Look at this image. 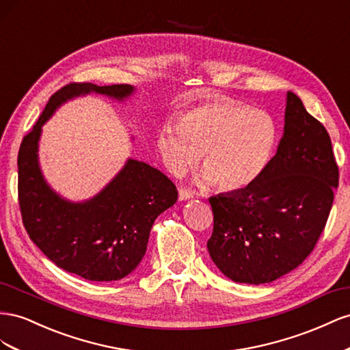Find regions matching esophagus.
Here are the masks:
<instances>
[{"label":"esophagus","mask_w":350,"mask_h":350,"mask_svg":"<svg viewBox=\"0 0 350 350\" xmlns=\"http://www.w3.org/2000/svg\"><path fill=\"white\" fill-rule=\"evenodd\" d=\"M193 198V192L187 191V189L180 187L178 189V201H189V199Z\"/></svg>","instance_id":"34e87169"}]
</instances>
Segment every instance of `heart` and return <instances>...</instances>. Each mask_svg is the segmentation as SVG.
Listing matches in <instances>:
<instances>
[{"label":"heart","instance_id":"1","mask_svg":"<svg viewBox=\"0 0 350 350\" xmlns=\"http://www.w3.org/2000/svg\"><path fill=\"white\" fill-rule=\"evenodd\" d=\"M277 139L271 116L217 96L189 109L178 123H165L158 135V149L174 176H182L202 155L205 170L199 183L218 182L226 191H241L265 172Z\"/></svg>","mask_w":350,"mask_h":350}]
</instances>
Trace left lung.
Returning a JSON list of instances; mask_svg holds the SVG:
<instances>
[{"label": "left lung", "mask_w": 350, "mask_h": 350, "mask_svg": "<svg viewBox=\"0 0 350 350\" xmlns=\"http://www.w3.org/2000/svg\"><path fill=\"white\" fill-rule=\"evenodd\" d=\"M338 185L325 127L286 94L284 129L265 172L241 191L209 198L206 247L234 283H271L301 265L323 233Z\"/></svg>", "instance_id": "1"}]
</instances>
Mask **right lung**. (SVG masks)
<instances>
[{
    "label": "right lung",
    "mask_w": 350,
    "mask_h": 350,
    "mask_svg": "<svg viewBox=\"0 0 350 350\" xmlns=\"http://www.w3.org/2000/svg\"><path fill=\"white\" fill-rule=\"evenodd\" d=\"M135 92L131 85L70 83L51 96L20 145L18 204L29 237L59 268L91 282L122 280L141 264L154 221L176 204L177 189L158 168L127 158L96 195L70 201L39 164L42 126L72 99L98 94L123 104Z\"/></svg>",
    "instance_id": "obj_1"
}]
</instances>
